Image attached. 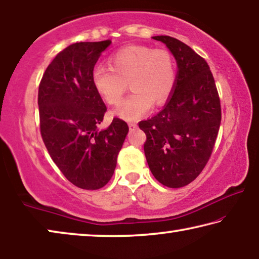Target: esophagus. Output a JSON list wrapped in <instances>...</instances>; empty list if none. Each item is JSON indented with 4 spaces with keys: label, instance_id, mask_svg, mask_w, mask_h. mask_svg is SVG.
<instances>
[{
    "label": "esophagus",
    "instance_id": "esophagus-1",
    "mask_svg": "<svg viewBox=\"0 0 259 259\" xmlns=\"http://www.w3.org/2000/svg\"><path fill=\"white\" fill-rule=\"evenodd\" d=\"M128 127L131 131H134L138 128V125H137V122H128Z\"/></svg>",
    "mask_w": 259,
    "mask_h": 259
}]
</instances>
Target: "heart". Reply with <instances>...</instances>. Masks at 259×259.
I'll return each mask as SVG.
<instances>
[{"label":"heart","mask_w":259,"mask_h":259,"mask_svg":"<svg viewBox=\"0 0 259 259\" xmlns=\"http://www.w3.org/2000/svg\"><path fill=\"white\" fill-rule=\"evenodd\" d=\"M109 66L96 65L92 83L110 105L120 103L130 83L133 94L116 110L117 116L127 120L149 112L154 103L157 107L165 104L176 88V63L165 49L127 46L110 56Z\"/></svg>","instance_id":"obj_1"}]
</instances>
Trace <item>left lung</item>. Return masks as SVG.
I'll return each mask as SVG.
<instances>
[{
	"instance_id": "1",
	"label": "left lung",
	"mask_w": 259,
	"mask_h": 259,
	"mask_svg": "<svg viewBox=\"0 0 259 259\" xmlns=\"http://www.w3.org/2000/svg\"><path fill=\"white\" fill-rule=\"evenodd\" d=\"M152 39L166 45L179 70L165 108L139 127L147 135L143 149L152 175L166 187L180 188L209 162L222 121L220 99L204 58L175 37Z\"/></svg>"
}]
</instances>
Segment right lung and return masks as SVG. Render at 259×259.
Instances as JSON below:
<instances>
[{
  "mask_svg": "<svg viewBox=\"0 0 259 259\" xmlns=\"http://www.w3.org/2000/svg\"><path fill=\"white\" fill-rule=\"evenodd\" d=\"M111 40L77 42L56 55L39 84L40 132L50 157L71 184L100 189L111 179L128 132L119 118L97 126L107 112L92 83V71Z\"/></svg>",
  "mask_w": 259,
  "mask_h": 259,
  "instance_id": "obj_1",
  "label": "right lung"
}]
</instances>
